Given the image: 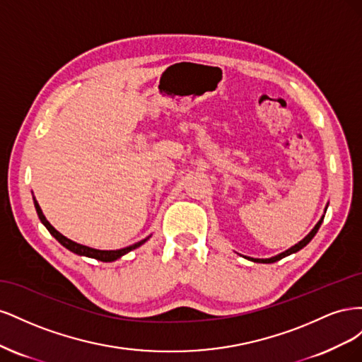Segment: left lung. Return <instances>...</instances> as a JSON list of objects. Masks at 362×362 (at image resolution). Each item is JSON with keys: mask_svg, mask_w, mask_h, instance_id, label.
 <instances>
[{"mask_svg": "<svg viewBox=\"0 0 362 362\" xmlns=\"http://www.w3.org/2000/svg\"><path fill=\"white\" fill-rule=\"evenodd\" d=\"M322 222H323V217L320 218L319 221V223H317L315 226H314V229L313 231L306 235L302 242H299L298 245H294L293 247H290L288 250H286V252H282V254H279V255H276V257H273V258H267V259H258V258H249V259H252V261H255V262H275V261H278V259H281V258H284V257H288V255H291V254H294V252H298V250H300L302 247H305L306 245H308L311 240H313V237L317 234V231H319V228H320V225H322Z\"/></svg>", "mask_w": 362, "mask_h": 362, "instance_id": "8db88e82", "label": "left lung"}]
</instances>
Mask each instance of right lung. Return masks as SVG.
Wrapping results in <instances>:
<instances>
[{"instance_id": "1", "label": "right lung", "mask_w": 362, "mask_h": 362, "mask_svg": "<svg viewBox=\"0 0 362 362\" xmlns=\"http://www.w3.org/2000/svg\"><path fill=\"white\" fill-rule=\"evenodd\" d=\"M35 206H36V211H37V216H39V218H40V222L47 226V229L51 233V235L56 237V240H59V243H62L64 247L72 250V252H75V254H78V255H84V257H90V258L100 259V261L110 262V261H115V259L120 258L122 255L128 254L129 250H133V249L141 246V245H144V243L146 242V240H148V238H145V240H141V242H139V243H136V245H133V246H128V247L119 249V250H100V249L87 247V246L75 243V242H72V240H69V238H66L64 235H62V234L57 231V229H54V228L51 226V223L47 221L45 216H43V213H42V210H40L39 204H37L36 201H35Z\"/></svg>"}]
</instances>
